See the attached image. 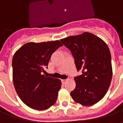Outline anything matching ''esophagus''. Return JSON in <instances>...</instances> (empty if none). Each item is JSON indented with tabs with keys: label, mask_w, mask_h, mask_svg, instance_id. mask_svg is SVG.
Segmentation results:
<instances>
[{
	"label": "esophagus",
	"mask_w": 123,
	"mask_h": 123,
	"mask_svg": "<svg viewBox=\"0 0 123 123\" xmlns=\"http://www.w3.org/2000/svg\"><path fill=\"white\" fill-rule=\"evenodd\" d=\"M67 80H63V79H62V80H61V81H62V82L64 84V83L66 82V81H67Z\"/></svg>",
	"instance_id": "1"
}]
</instances>
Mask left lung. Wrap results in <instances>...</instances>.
I'll use <instances>...</instances> for the list:
<instances>
[{
    "instance_id": "left-lung-1",
    "label": "left lung",
    "mask_w": 123,
    "mask_h": 123,
    "mask_svg": "<svg viewBox=\"0 0 123 123\" xmlns=\"http://www.w3.org/2000/svg\"><path fill=\"white\" fill-rule=\"evenodd\" d=\"M61 41L71 51L77 70L82 73L74 77L76 88L70 92L72 99L82 105H94L105 96L111 84L113 71L108 46L89 32Z\"/></svg>"
}]
</instances>
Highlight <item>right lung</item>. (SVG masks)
Returning a JSON list of instances; mask_svg holds the SVG:
<instances>
[{"instance_id": "add662e5", "label": "right lung", "mask_w": 123, "mask_h": 123, "mask_svg": "<svg viewBox=\"0 0 123 123\" xmlns=\"http://www.w3.org/2000/svg\"><path fill=\"white\" fill-rule=\"evenodd\" d=\"M62 46L56 40L24 44L12 59V78L15 90L26 105L36 110H45L56 102L61 81L47 77L43 72L47 68L52 54Z\"/></svg>"}]
</instances>
